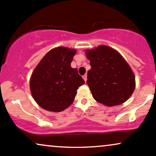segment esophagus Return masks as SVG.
<instances>
[{
	"label": "esophagus",
	"mask_w": 156,
	"mask_h": 156,
	"mask_svg": "<svg viewBox=\"0 0 156 156\" xmlns=\"http://www.w3.org/2000/svg\"><path fill=\"white\" fill-rule=\"evenodd\" d=\"M82 77H83V79H84V81H85V82H87V74H84L83 76H82Z\"/></svg>",
	"instance_id": "esophagus-1"
}]
</instances>
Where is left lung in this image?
Wrapping results in <instances>:
<instances>
[{"label":"left lung","mask_w":156,"mask_h":156,"mask_svg":"<svg viewBox=\"0 0 156 156\" xmlns=\"http://www.w3.org/2000/svg\"><path fill=\"white\" fill-rule=\"evenodd\" d=\"M85 53L91 66L87 84L94 99L106 106L127 101L135 88V76L122 55L103 45L87 50Z\"/></svg>","instance_id":"left-lung-1"}]
</instances>
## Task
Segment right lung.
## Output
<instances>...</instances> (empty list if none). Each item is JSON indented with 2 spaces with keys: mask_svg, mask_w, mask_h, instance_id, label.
I'll list each match as a JSON object with an SVG mask.
<instances>
[{
  "mask_svg": "<svg viewBox=\"0 0 156 156\" xmlns=\"http://www.w3.org/2000/svg\"><path fill=\"white\" fill-rule=\"evenodd\" d=\"M76 51L58 47L48 52L30 78L32 97L40 107L61 112L72 104L79 87L84 84L76 69L71 66Z\"/></svg>",
  "mask_w": 156,
  "mask_h": 156,
  "instance_id": "1",
  "label": "right lung"
}]
</instances>
